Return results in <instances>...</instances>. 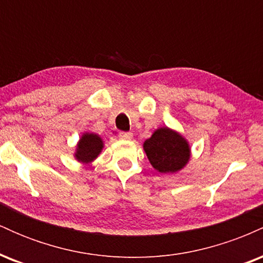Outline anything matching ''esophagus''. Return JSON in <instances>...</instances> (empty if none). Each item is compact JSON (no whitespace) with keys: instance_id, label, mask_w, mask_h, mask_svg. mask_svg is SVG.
Masks as SVG:
<instances>
[{"instance_id":"1","label":"esophagus","mask_w":263,"mask_h":263,"mask_svg":"<svg viewBox=\"0 0 263 263\" xmlns=\"http://www.w3.org/2000/svg\"><path fill=\"white\" fill-rule=\"evenodd\" d=\"M132 135L131 132H120L119 134V137L121 138V140H131L132 138Z\"/></svg>"}]
</instances>
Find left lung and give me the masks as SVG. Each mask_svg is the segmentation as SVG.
<instances>
[{
  "mask_svg": "<svg viewBox=\"0 0 263 263\" xmlns=\"http://www.w3.org/2000/svg\"><path fill=\"white\" fill-rule=\"evenodd\" d=\"M143 149L152 167L159 173H176L183 170L190 159L188 141L168 127L156 129L144 141Z\"/></svg>",
  "mask_w": 263,
  "mask_h": 263,
  "instance_id": "obj_1",
  "label": "left lung"
}]
</instances>
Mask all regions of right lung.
I'll use <instances>...</instances> for the list:
<instances>
[{"label":"right lung","instance_id":"add662e5","mask_svg":"<svg viewBox=\"0 0 263 263\" xmlns=\"http://www.w3.org/2000/svg\"><path fill=\"white\" fill-rule=\"evenodd\" d=\"M104 148L102 138L96 134H89L85 132L77 144L74 157L81 163H91L93 159L98 158L100 152Z\"/></svg>","mask_w":263,"mask_h":263}]
</instances>
